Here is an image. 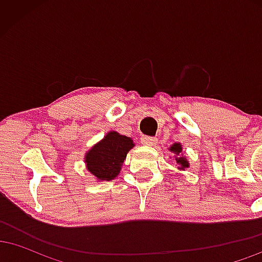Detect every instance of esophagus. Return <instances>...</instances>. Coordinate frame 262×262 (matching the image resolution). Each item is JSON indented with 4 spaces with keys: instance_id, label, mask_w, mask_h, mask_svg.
<instances>
[{
    "instance_id": "obj_1",
    "label": "esophagus",
    "mask_w": 262,
    "mask_h": 262,
    "mask_svg": "<svg viewBox=\"0 0 262 262\" xmlns=\"http://www.w3.org/2000/svg\"><path fill=\"white\" fill-rule=\"evenodd\" d=\"M140 141L141 144H144V145H155L156 144V138L154 137H149V135H143V137L140 138Z\"/></svg>"
}]
</instances>
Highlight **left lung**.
<instances>
[{"label":"left lung","mask_w":262,"mask_h":262,"mask_svg":"<svg viewBox=\"0 0 262 262\" xmlns=\"http://www.w3.org/2000/svg\"><path fill=\"white\" fill-rule=\"evenodd\" d=\"M170 150H171V151L175 152V154L179 155L180 152H181L182 146L180 145V144H173V145L170 148ZM176 162L180 165L179 169H182L183 170V169H187V167H188V162H187V160H186L185 158H176Z\"/></svg>","instance_id":"1"}]
</instances>
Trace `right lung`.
Instances as JSON below:
<instances>
[{"instance_id": "1", "label": "right lung", "mask_w": 262, "mask_h": 262, "mask_svg": "<svg viewBox=\"0 0 262 262\" xmlns=\"http://www.w3.org/2000/svg\"><path fill=\"white\" fill-rule=\"evenodd\" d=\"M134 146L130 138L110 132L103 140L87 152V169L101 181H111L118 176L128 151Z\"/></svg>"}]
</instances>
